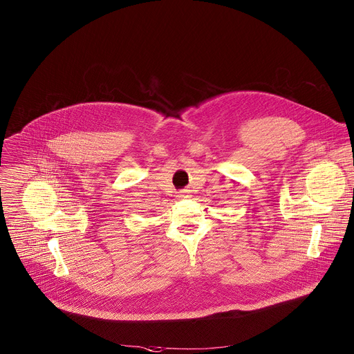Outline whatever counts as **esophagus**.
<instances>
[{
    "label": "esophagus",
    "instance_id": "esophagus-1",
    "mask_svg": "<svg viewBox=\"0 0 354 354\" xmlns=\"http://www.w3.org/2000/svg\"><path fill=\"white\" fill-rule=\"evenodd\" d=\"M178 197H179V198H186V197H189V196H187V192H186V190H180L179 194H178Z\"/></svg>",
    "mask_w": 354,
    "mask_h": 354
}]
</instances>
